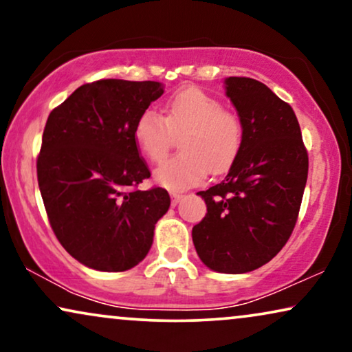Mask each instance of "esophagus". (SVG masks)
Returning a JSON list of instances; mask_svg holds the SVG:
<instances>
[{"instance_id": "esophagus-1", "label": "esophagus", "mask_w": 352, "mask_h": 352, "mask_svg": "<svg viewBox=\"0 0 352 352\" xmlns=\"http://www.w3.org/2000/svg\"><path fill=\"white\" fill-rule=\"evenodd\" d=\"M181 199H182V194H179V192H171V204L173 205L179 204Z\"/></svg>"}]
</instances>
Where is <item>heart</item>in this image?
<instances>
[{
  "instance_id": "1",
  "label": "heart",
  "mask_w": 352,
  "mask_h": 352,
  "mask_svg": "<svg viewBox=\"0 0 352 352\" xmlns=\"http://www.w3.org/2000/svg\"><path fill=\"white\" fill-rule=\"evenodd\" d=\"M166 117L147 109L134 124V139L152 163H162L171 148L173 133L181 134V155L163 163L155 179L173 190L187 189L206 173L226 171L237 158L243 142V124L221 100L201 89L187 88L166 102Z\"/></svg>"
}]
</instances>
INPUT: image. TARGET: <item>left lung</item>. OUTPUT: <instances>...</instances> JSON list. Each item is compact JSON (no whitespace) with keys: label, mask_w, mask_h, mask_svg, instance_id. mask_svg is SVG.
Returning a JSON list of instances; mask_svg holds the SVG:
<instances>
[{"label":"left lung","mask_w":352,"mask_h":352,"mask_svg":"<svg viewBox=\"0 0 352 352\" xmlns=\"http://www.w3.org/2000/svg\"><path fill=\"white\" fill-rule=\"evenodd\" d=\"M243 142L224 181L199 195L206 214L192 229L197 254L216 272L261 267L295 229L309 158L293 109L261 81L226 78Z\"/></svg>","instance_id":"8db88e82"}]
</instances>
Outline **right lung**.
Here are the masks:
<instances>
[{
	"mask_svg": "<svg viewBox=\"0 0 352 352\" xmlns=\"http://www.w3.org/2000/svg\"><path fill=\"white\" fill-rule=\"evenodd\" d=\"M163 94L158 81L98 80L75 89L47 117L36 160L47 219L62 247L96 271L122 272L142 261L157 221L170 208L151 177L134 124Z\"/></svg>",
	"mask_w": 352,
	"mask_h": 352,
	"instance_id": "add662e5",
	"label": "right lung"
}]
</instances>
